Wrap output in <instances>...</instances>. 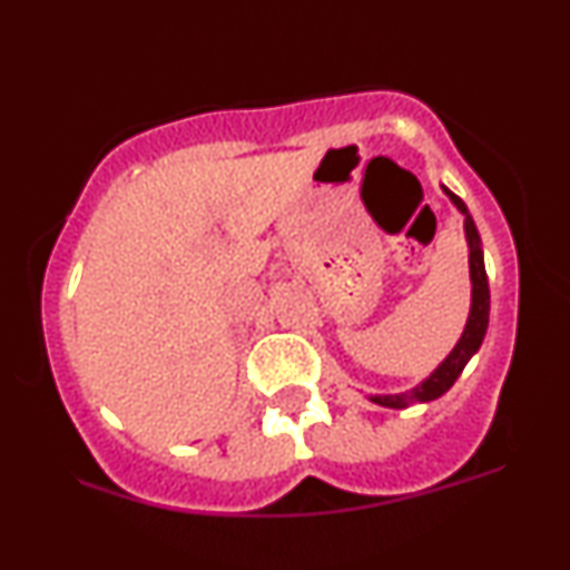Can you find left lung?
Instances as JSON below:
<instances>
[{
  "instance_id": "8db88e82",
  "label": "left lung",
  "mask_w": 570,
  "mask_h": 570,
  "mask_svg": "<svg viewBox=\"0 0 570 570\" xmlns=\"http://www.w3.org/2000/svg\"><path fill=\"white\" fill-rule=\"evenodd\" d=\"M444 195L453 200V206L463 214V230H466V244H469V276H472V307H469L466 326H463V335L455 343V348L444 356V362L436 367L426 381H421L415 389L402 391V394H375L370 396V402L381 404V407L391 410H404L410 404L431 402V399H440L448 394L450 385L458 381L463 367L469 364V358L480 351L482 340H485L488 332V316H490V289H488V273H485V254H482V240L480 233H476V225L469 214L466 203H463L458 195L450 193L448 187L442 185Z\"/></svg>"
}]
</instances>
